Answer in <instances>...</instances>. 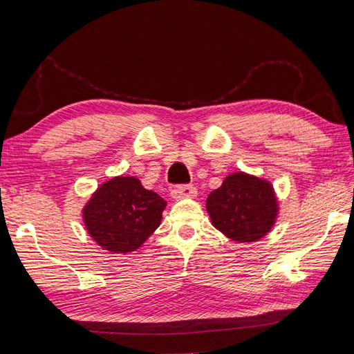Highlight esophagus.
<instances>
[{
    "instance_id": "esophagus-1",
    "label": "esophagus",
    "mask_w": 354,
    "mask_h": 354,
    "mask_svg": "<svg viewBox=\"0 0 354 354\" xmlns=\"http://www.w3.org/2000/svg\"><path fill=\"white\" fill-rule=\"evenodd\" d=\"M196 187L192 185H178L171 189V198L178 201L183 198H194L196 196Z\"/></svg>"
}]
</instances>
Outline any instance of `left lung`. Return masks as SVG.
<instances>
[{
	"label": "left lung",
	"instance_id": "obj_1",
	"mask_svg": "<svg viewBox=\"0 0 354 354\" xmlns=\"http://www.w3.org/2000/svg\"><path fill=\"white\" fill-rule=\"evenodd\" d=\"M207 211L214 227L236 242L259 241L273 227L277 201L269 181L234 173L212 190Z\"/></svg>",
	"mask_w": 354,
	"mask_h": 354
}]
</instances>
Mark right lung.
Listing matches in <instances>:
<instances>
[{"label":"right lung","mask_w":354,"mask_h":354,"mask_svg":"<svg viewBox=\"0 0 354 354\" xmlns=\"http://www.w3.org/2000/svg\"><path fill=\"white\" fill-rule=\"evenodd\" d=\"M167 202L136 177H113L94 192L82 216L90 236L106 251H136L159 226Z\"/></svg>","instance_id":"right-lung-1"}]
</instances>
